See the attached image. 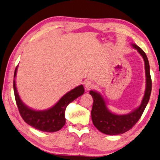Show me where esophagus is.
Instances as JSON below:
<instances>
[{"mask_svg":"<svg viewBox=\"0 0 160 160\" xmlns=\"http://www.w3.org/2000/svg\"><path fill=\"white\" fill-rule=\"evenodd\" d=\"M85 87L88 89H91L94 87V84L92 81L89 80H87L85 82Z\"/></svg>","mask_w":160,"mask_h":160,"instance_id":"esophagus-1","label":"esophagus"}]
</instances>
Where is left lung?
<instances>
[{"label": "left lung", "mask_w": 160, "mask_h": 160, "mask_svg": "<svg viewBox=\"0 0 160 160\" xmlns=\"http://www.w3.org/2000/svg\"><path fill=\"white\" fill-rule=\"evenodd\" d=\"M132 45L133 48L137 50L145 62L146 88L141 105L129 114H114L107 108L104 98L100 94V93L93 90L89 92V94L94 100L91 112L93 124L98 130L107 135H118L132 129L141 118L150 99L152 90V80L150 73L148 59L146 53L141 48L135 44H132Z\"/></svg>", "instance_id": "8db88e82"}]
</instances>
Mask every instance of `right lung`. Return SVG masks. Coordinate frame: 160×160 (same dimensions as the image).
<instances>
[{
    "instance_id": "obj_1",
    "label": "right lung",
    "mask_w": 160,
    "mask_h": 160,
    "mask_svg": "<svg viewBox=\"0 0 160 160\" xmlns=\"http://www.w3.org/2000/svg\"><path fill=\"white\" fill-rule=\"evenodd\" d=\"M17 67L18 66L14 71L13 88L17 105L23 120L30 126L42 132H54L60 130L66 123L65 110L66 107L75 98L84 94L85 89L83 85L78 86L66 93L52 108L44 110H36L26 106L22 102L17 92L14 80L17 75Z\"/></svg>"
}]
</instances>
